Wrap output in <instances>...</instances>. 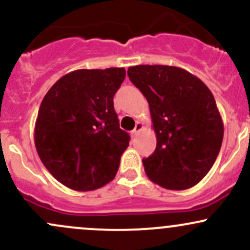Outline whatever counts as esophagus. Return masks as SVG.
Masks as SVG:
<instances>
[{
    "mask_svg": "<svg viewBox=\"0 0 250 250\" xmlns=\"http://www.w3.org/2000/svg\"><path fill=\"white\" fill-rule=\"evenodd\" d=\"M142 128H144V125H142V123H140V122L136 123L135 128H134V130L131 131V135H133V136H136V135H138V134L140 133V131H141Z\"/></svg>",
    "mask_w": 250,
    "mask_h": 250,
    "instance_id": "1",
    "label": "esophagus"
}]
</instances>
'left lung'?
<instances>
[{
    "instance_id": "1",
    "label": "left lung",
    "mask_w": 250,
    "mask_h": 250,
    "mask_svg": "<svg viewBox=\"0 0 250 250\" xmlns=\"http://www.w3.org/2000/svg\"><path fill=\"white\" fill-rule=\"evenodd\" d=\"M128 76L149 104L156 135L154 153L142 160L147 177L167 190L197 185L215 164L224 134L209 87L167 65L130 66Z\"/></svg>"
}]
</instances>
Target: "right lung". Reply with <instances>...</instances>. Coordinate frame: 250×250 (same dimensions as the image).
<instances>
[{
	"label": "right lung",
	"mask_w": 250,
	"mask_h": 250,
	"mask_svg": "<svg viewBox=\"0 0 250 250\" xmlns=\"http://www.w3.org/2000/svg\"><path fill=\"white\" fill-rule=\"evenodd\" d=\"M125 78L123 67L72 71L40 104L35 148L49 173L71 190H96L117 173L130 139L114 109V95Z\"/></svg>",
	"instance_id": "obj_1"
}]
</instances>
